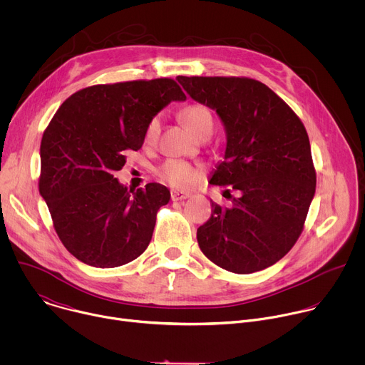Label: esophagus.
Segmentation results:
<instances>
[{
  "label": "esophagus",
  "instance_id": "34e87169",
  "mask_svg": "<svg viewBox=\"0 0 365 365\" xmlns=\"http://www.w3.org/2000/svg\"><path fill=\"white\" fill-rule=\"evenodd\" d=\"M190 195L186 193V192H182V190H172V200L178 202V200H183V199H187Z\"/></svg>",
  "mask_w": 365,
  "mask_h": 365
}]
</instances>
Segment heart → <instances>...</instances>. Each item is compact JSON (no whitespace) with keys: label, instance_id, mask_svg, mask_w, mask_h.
I'll use <instances>...</instances> for the list:
<instances>
[{"label":"heart","instance_id":"1","mask_svg":"<svg viewBox=\"0 0 365 365\" xmlns=\"http://www.w3.org/2000/svg\"><path fill=\"white\" fill-rule=\"evenodd\" d=\"M182 120L186 123V125L190 128L192 133H195L197 137H200L203 133H212L214 128V118L211 111L207 110L202 103H190L180 113ZM160 131V117H153L144 131V137L147 141H153L158 137ZM159 178L169 183L173 187H189L199 179V170L193 166H190L186 162L170 159L165 162L159 170Z\"/></svg>","mask_w":365,"mask_h":365}]
</instances>
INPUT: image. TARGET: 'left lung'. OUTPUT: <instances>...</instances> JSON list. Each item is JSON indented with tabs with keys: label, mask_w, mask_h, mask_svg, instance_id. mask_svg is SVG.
<instances>
[{
	"label": "left lung",
	"mask_w": 365,
	"mask_h": 365,
	"mask_svg": "<svg viewBox=\"0 0 365 365\" xmlns=\"http://www.w3.org/2000/svg\"><path fill=\"white\" fill-rule=\"evenodd\" d=\"M196 102L217 111L227 135L224 162L210 183L237 190L230 207L212 202L197 228L202 252L238 274L264 270L297 241L315 196L307 133L287 103L248 78L178 76Z\"/></svg>",
	"instance_id": "obj_1"
}]
</instances>
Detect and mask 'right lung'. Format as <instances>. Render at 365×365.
Listing matches in <instances>:
<instances>
[{"instance_id":"1","label":"right lung","mask_w":365,"mask_h":365,"mask_svg":"<svg viewBox=\"0 0 365 365\" xmlns=\"http://www.w3.org/2000/svg\"><path fill=\"white\" fill-rule=\"evenodd\" d=\"M168 78L95 85L69 96L40 144L38 192L55 230L79 262L99 269L127 264L150 244L170 192L160 183L128 190L115 172L144 143L148 121L185 101Z\"/></svg>"}]
</instances>
